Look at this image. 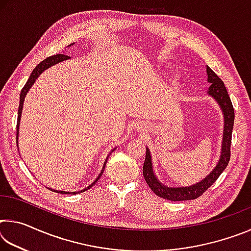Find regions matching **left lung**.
<instances>
[{
	"label": "left lung",
	"mask_w": 251,
	"mask_h": 251,
	"mask_svg": "<svg viewBox=\"0 0 251 251\" xmlns=\"http://www.w3.org/2000/svg\"><path fill=\"white\" fill-rule=\"evenodd\" d=\"M207 75L208 83L211 85L208 90V94L214 97L217 100L218 105L223 110L224 114V135H223V145L222 152H220V158L216 167L212 169V172L206 178H203L201 181L197 182L189 187H167L161 184L155 176L152 171L151 156V151L146 148V157L143 166V175L147 185L151 187V189L157 196L164 199L173 201H190V199H196L206 192L214 182L218 179L230 159V145H231V134L233 128V121H235V112L230 100V97L228 95V92L225 87V84L220 79L214 71L210 67L207 66Z\"/></svg>",
	"instance_id": "obj_1"
}]
</instances>
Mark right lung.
Listing matches in <instances>:
<instances>
[{"label": "right lung", "mask_w": 251, "mask_h": 251, "mask_svg": "<svg viewBox=\"0 0 251 251\" xmlns=\"http://www.w3.org/2000/svg\"><path fill=\"white\" fill-rule=\"evenodd\" d=\"M74 44V43H73ZM73 44H71V45H73ZM70 58V56H67V55H64V54H57V55H53V56H50V57H48V58H45L44 61H42L39 65H37L35 69L33 70V72H32V74L29 75V78L27 79V82H26V84L24 85V87L22 88V91H21V94H20V105H19V110H18V124H16V142H18V138H19V129H20V122H21V115H22V109H23V103H24V100H25V96H26V94H27V92L31 90V87H32V85L34 84V82H35V80L37 79V77H39V76L43 73V72L45 71V70H48L49 67H50V66H53V65H55V64H57V63H59V62H63V61H65V59H69ZM16 144H19V143H16ZM114 150H115V148H114ZM109 156V155H108ZM108 158V157H107ZM107 158H106V160H105V163H104V166H103V168H101V172L100 173V175H99V177L96 178V179L94 180V182H93L92 185H90L87 187V188H85V189H83V190H80V192H62V190H54V192H56V193H58V194H72V195H74V194H78V193H83V192H85V190H87L88 188H91V187H93L95 185V182L100 179V176H101V174H103V172H104V169H105V165H106V161H107ZM53 190V189H52Z\"/></svg>", "instance_id": "right-lung-1"}]
</instances>
